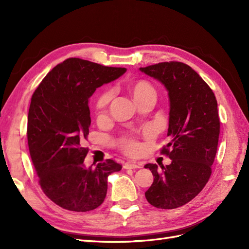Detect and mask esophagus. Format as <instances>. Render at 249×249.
<instances>
[{
  "instance_id": "obj_1",
  "label": "esophagus",
  "mask_w": 249,
  "mask_h": 249,
  "mask_svg": "<svg viewBox=\"0 0 249 249\" xmlns=\"http://www.w3.org/2000/svg\"><path fill=\"white\" fill-rule=\"evenodd\" d=\"M125 169H135V168H140L141 165L140 164H137V163H125L124 166Z\"/></svg>"
}]
</instances>
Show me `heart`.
I'll return each mask as SVG.
<instances>
[{"instance_id":"b5f03b06","label":"heart","mask_w":249,"mask_h":249,"mask_svg":"<svg viewBox=\"0 0 249 249\" xmlns=\"http://www.w3.org/2000/svg\"><path fill=\"white\" fill-rule=\"evenodd\" d=\"M129 89L134 97V100L136 102L145 99V97L149 95H156L155 88L152 86L150 83L144 80H138V81L133 82L132 84H130ZM111 99H112V91L109 89L103 90V91L96 96L94 106H95L96 112L99 113V114H102V113H104L105 110L107 109ZM123 147L126 153L135 154L138 149V144L136 141H134L132 139L124 140Z\"/></svg>"}]
</instances>
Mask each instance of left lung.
Here are the masks:
<instances>
[{
  "mask_svg": "<svg viewBox=\"0 0 249 249\" xmlns=\"http://www.w3.org/2000/svg\"><path fill=\"white\" fill-rule=\"evenodd\" d=\"M139 70L163 84L169 99L166 146L171 149L163 152L171 163L162 170L156 164L145 165L154 176L145 197L156 208L176 209L196 196L212 173L220 129L217 101L189 65L172 61Z\"/></svg>",
  "mask_w": 249,
  "mask_h": 249,
  "instance_id": "1",
  "label": "left lung"
}]
</instances>
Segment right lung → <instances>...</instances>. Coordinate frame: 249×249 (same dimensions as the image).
<instances>
[{
  "mask_svg": "<svg viewBox=\"0 0 249 249\" xmlns=\"http://www.w3.org/2000/svg\"><path fill=\"white\" fill-rule=\"evenodd\" d=\"M125 71L70 58L55 66L32 95L27 130L30 155L42 191L65 210L88 212L100 207L108 177L122 169L110 159L86 167L89 149L83 144L91 123L90 96Z\"/></svg>",
  "mask_w": 249,
  "mask_h": 249,
  "instance_id": "add662e5",
  "label": "right lung"
}]
</instances>
